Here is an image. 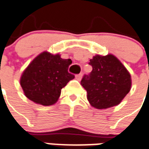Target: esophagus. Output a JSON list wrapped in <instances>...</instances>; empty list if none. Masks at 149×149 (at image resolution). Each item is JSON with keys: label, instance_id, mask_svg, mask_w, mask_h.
Instances as JSON below:
<instances>
[{"label": "esophagus", "instance_id": "34e87169", "mask_svg": "<svg viewBox=\"0 0 149 149\" xmlns=\"http://www.w3.org/2000/svg\"><path fill=\"white\" fill-rule=\"evenodd\" d=\"M82 74L81 73V74H77V75L75 76V78H76V79H77V80H81V79H82Z\"/></svg>", "mask_w": 149, "mask_h": 149}]
</instances>
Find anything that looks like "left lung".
I'll return each instance as SVG.
<instances>
[{
  "label": "left lung",
  "mask_w": 149,
  "mask_h": 149,
  "mask_svg": "<svg viewBox=\"0 0 149 149\" xmlns=\"http://www.w3.org/2000/svg\"><path fill=\"white\" fill-rule=\"evenodd\" d=\"M93 70L84 75L81 85L87 92V99L96 109L118 105L130 92L132 80L130 72L114 55H97L90 60Z\"/></svg>",
  "instance_id": "obj_1"
}]
</instances>
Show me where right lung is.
Returning <instances> with one entry per match:
<instances>
[{"label":"right lung","mask_w":149,"mask_h":149,"mask_svg":"<svg viewBox=\"0 0 149 149\" xmlns=\"http://www.w3.org/2000/svg\"><path fill=\"white\" fill-rule=\"evenodd\" d=\"M71 59L44 52L31 61L20 78V86L29 99L43 106L58 101L62 88L74 75L68 72Z\"/></svg>","instance_id":"add662e5"}]
</instances>
